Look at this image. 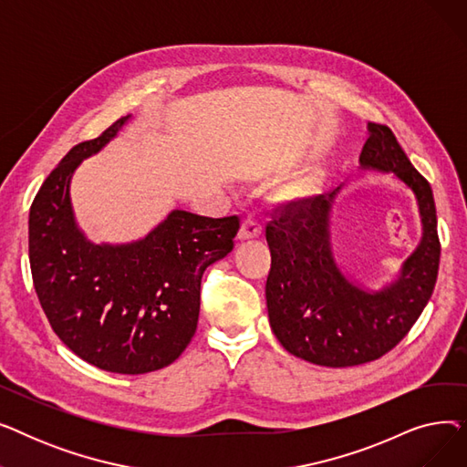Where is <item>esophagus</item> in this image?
Listing matches in <instances>:
<instances>
[{"instance_id":"obj_1","label":"esophagus","mask_w":467,"mask_h":467,"mask_svg":"<svg viewBox=\"0 0 467 467\" xmlns=\"http://www.w3.org/2000/svg\"><path fill=\"white\" fill-rule=\"evenodd\" d=\"M263 233V225L261 221L248 215L242 219V225H240V231H238V240H250V238H257L259 234Z\"/></svg>"}]
</instances>
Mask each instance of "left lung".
Instances as JSON below:
<instances>
[{"instance_id": "1", "label": "left lung", "mask_w": 467, "mask_h": 467, "mask_svg": "<svg viewBox=\"0 0 467 467\" xmlns=\"http://www.w3.org/2000/svg\"><path fill=\"white\" fill-rule=\"evenodd\" d=\"M359 164L394 174L416 196L422 240L398 280L379 291L350 282L338 268L329 233V196L280 206L266 225L271 273L268 322L293 356L326 367H352L382 358L410 331L428 305L439 271L441 244L433 192L407 159L394 132L369 122Z\"/></svg>"}]
</instances>
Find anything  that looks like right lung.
I'll list each match as a JSON object with an SVG mask.
<instances>
[{
	"instance_id": "right-lung-1",
	"label": "right lung",
	"mask_w": 467,
	"mask_h": 467,
	"mask_svg": "<svg viewBox=\"0 0 467 467\" xmlns=\"http://www.w3.org/2000/svg\"><path fill=\"white\" fill-rule=\"evenodd\" d=\"M129 119L71 147L48 174L30 208L28 246L37 299L64 345L98 369L143 375L187 348L199 324L202 275L233 250L240 219L174 210L141 240H87L73 217L71 176Z\"/></svg>"
}]
</instances>
